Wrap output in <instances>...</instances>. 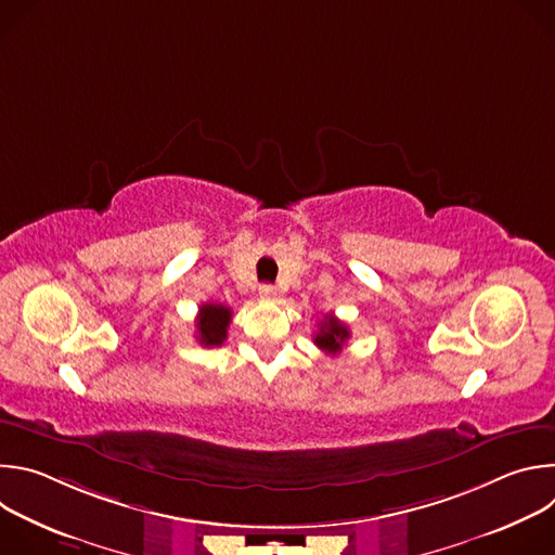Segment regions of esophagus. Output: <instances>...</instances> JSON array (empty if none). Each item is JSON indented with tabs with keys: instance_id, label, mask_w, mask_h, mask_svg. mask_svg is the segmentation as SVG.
I'll return each mask as SVG.
<instances>
[{
	"instance_id": "esophagus-1",
	"label": "esophagus",
	"mask_w": 555,
	"mask_h": 555,
	"mask_svg": "<svg viewBox=\"0 0 555 555\" xmlns=\"http://www.w3.org/2000/svg\"><path fill=\"white\" fill-rule=\"evenodd\" d=\"M259 296L266 298V300H274V298L279 296V289H276L274 285H270V283H263V285L259 287Z\"/></svg>"
}]
</instances>
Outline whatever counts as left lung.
I'll list each match as a JSON object with an SVG mask.
<instances>
[{"label":"left lung","mask_w":555,"mask_h":555,"mask_svg":"<svg viewBox=\"0 0 555 555\" xmlns=\"http://www.w3.org/2000/svg\"><path fill=\"white\" fill-rule=\"evenodd\" d=\"M349 336H351L349 327L345 323H340L336 315L330 313L321 321V332L315 334L313 345L330 356H336L343 351V345L349 340Z\"/></svg>","instance_id":"left-lung-1"}]
</instances>
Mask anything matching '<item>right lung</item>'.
I'll use <instances>...</instances> for the list:
<instances>
[{
  "mask_svg": "<svg viewBox=\"0 0 555 555\" xmlns=\"http://www.w3.org/2000/svg\"><path fill=\"white\" fill-rule=\"evenodd\" d=\"M232 309L221 302H204L197 313V340L204 347H219L228 336Z\"/></svg>",
  "mask_w": 555,
  "mask_h": 555,
  "instance_id": "right-lung-1",
  "label": "right lung"
}]
</instances>
